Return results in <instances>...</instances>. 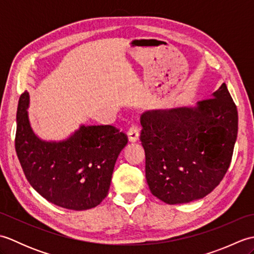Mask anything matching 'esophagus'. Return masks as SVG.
Wrapping results in <instances>:
<instances>
[{
  "label": "esophagus",
  "instance_id": "esophagus-1",
  "mask_svg": "<svg viewBox=\"0 0 254 254\" xmlns=\"http://www.w3.org/2000/svg\"><path fill=\"white\" fill-rule=\"evenodd\" d=\"M138 128H137V126L135 123H133L132 126L130 127V128H128L127 131V137H128V141L134 143V142H137L138 141Z\"/></svg>",
  "mask_w": 254,
  "mask_h": 254
}]
</instances>
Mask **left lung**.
<instances>
[{
  "mask_svg": "<svg viewBox=\"0 0 254 254\" xmlns=\"http://www.w3.org/2000/svg\"><path fill=\"white\" fill-rule=\"evenodd\" d=\"M141 124L153 195L168 204L188 203L223 180L238 133V111L225 83L194 108L145 112Z\"/></svg>",
  "mask_w": 254,
  "mask_h": 254,
  "instance_id": "8db88e82",
  "label": "left lung"
}]
</instances>
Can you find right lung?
Masks as SVG:
<instances>
[{
    "instance_id": "obj_1",
    "label": "right lung",
    "mask_w": 254,
    "mask_h": 254,
    "mask_svg": "<svg viewBox=\"0 0 254 254\" xmlns=\"http://www.w3.org/2000/svg\"><path fill=\"white\" fill-rule=\"evenodd\" d=\"M28 104L25 91L17 107L15 149L30 186L47 201L67 209L99 205L109 192L127 134L112 126H82L65 141H41L30 127Z\"/></svg>"
}]
</instances>
